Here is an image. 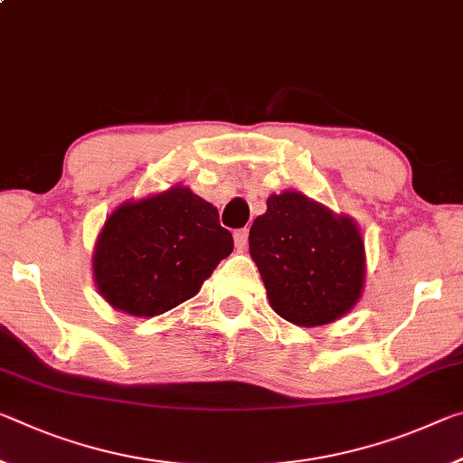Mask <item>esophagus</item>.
<instances>
[{"label": "esophagus", "instance_id": "1", "mask_svg": "<svg viewBox=\"0 0 463 463\" xmlns=\"http://www.w3.org/2000/svg\"><path fill=\"white\" fill-rule=\"evenodd\" d=\"M247 239H249V231L247 229H239L234 232V245L237 249H245L247 247Z\"/></svg>", "mask_w": 463, "mask_h": 463}]
</instances>
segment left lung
<instances>
[{"instance_id": "8db88e82", "label": "left lung", "mask_w": 463, "mask_h": 463, "mask_svg": "<svg viewBox=\"0 0 463 463\" xmlns=\"http://www.w3.org/2000/svg\"><path fill=\"white\" fill-rule=\"evenodd\" d=\"M249 253L271 309L295 326L332 324L363 297L366 255L356 222L295 189L268 197L249 231Z\"/></svg>"}]
</instances>
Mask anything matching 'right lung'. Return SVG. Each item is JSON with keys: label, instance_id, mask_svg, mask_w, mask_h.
<instances>
[{"label": "right lung", "instance_id": "right-lung-1", "mask_svg": "<svg viewBox=\"0 0 463 463\" xmlns=\"http://www.w3.org/2000/svg\"><path fill=\"white\" fill-rule=\"evenodd\" d=\"M232 234L218 210L189 187L129 200L107 216L92 251V276L113 309L156 317L200 292Z\"/></svg>", "mask_w": 463, "mask_h": 463}]
</instances>
